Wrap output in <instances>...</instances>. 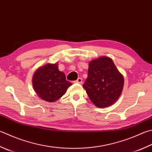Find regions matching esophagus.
<instances>
[{
    "label": "esophagus",
    "instance_id": "esophagus-1",
    "mask_svg": "<svg viewBox=\"0 0 152 152\" xmlns=\"http://www.w3.org/2000/svg\"><path fill=\"white\" fill-rule=\"evenodd\" d=\"M82 82H83V79L81 78V77H79V78L77 79L75 81V83H79V84H81Z\"/></svg>",
    "mask_w": 152,
    "mask_h": 152
}]
</instances>
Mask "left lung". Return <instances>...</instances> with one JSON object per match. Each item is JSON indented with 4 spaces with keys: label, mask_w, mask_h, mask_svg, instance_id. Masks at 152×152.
I'll use <instances>...</instances> for the list:
<instances>
[{
    "label": "left lung",
    "mask_w": 152,
    "mask_h": 152,
    "mask_svg": "<svg viewBox=\"0 0 152 152\" xmlns=\"http://www.w3.org/2000/svg\"><path fill=\"white\" fill-rule=\"evenodd\" d=\"M123 87L124 77L111 58L102 56L89 62L88 77L83 87L96 107L113 104L121 96Z\"/></svg>",
    "instance_id": "left-lung-1"
}]
</instances>
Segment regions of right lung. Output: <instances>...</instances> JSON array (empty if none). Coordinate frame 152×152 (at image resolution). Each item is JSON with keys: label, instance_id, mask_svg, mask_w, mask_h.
<instances>
[{"label": "right lung", "instance_id": "right-lung-1", "mask_svg": "<svg viewBox=\"0 0 152 152\" xmlns=\"http://www.w3.org/2000/svg\"><path fill=\"white\" fill-rule=\"evenodd\" d=\"M32 85L39 98L53 102L61 98L72 83L67 81L65 73L59 70L58 64H48L36 71Z\"/></svg>", "mask_w": 152, "mask_h": 152}]
</instances>
